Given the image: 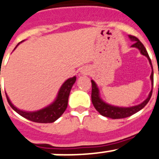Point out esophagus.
<instances>
[{"mask_svg": "<svg viewBox=\"0 0 159 159\" xmlns=\"http://www.w3.org/2000/svg\"><path fill=\"white\" fill-rule=\"evenodd\" d=\"M82 74H86V70H85V71L82 72Z\"/></svg>", "mask_w": 159, "mask_h": 159, "instance_id": "1", "label": "esophagus"}]
</instances>
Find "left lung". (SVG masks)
<instances>
[{
	"label": "left lung",
	"instance_id": "1",
	"mask_svg": "<svg viewBox=\"0 0 159 159\" xmlns=\"http://www.w3.org/2000/svg\"><path fill=\"white\" fill-rule=\"evenodd\" d=\"M129 38L131 41L134 42L133 45H131V47L137 48L140 51L141 54L146 56L147 57V59L149 60V62H150V66H151V68H152V72H151V74H150V80H151L152 89H151V91L149 93L147 98L145 101H143L141 104L137 105V106H130V107H120V106H113V105L105 102L102 99V98H101L98 87L96 82L93 80H91V82H92L91 99H92V103H93V106L98 111L99 114H102V116H105V117H107V118H112V119L127 118V117H129V116L134 114L135 113L139 112V110L144 108L145 106L148 103L150 98H151V95H152L153 85H154V72H153V66L152 63H151V60H150L148 53H147V51H146V48L143 45V43L136 37H134V36L129 35Z\"/></svg>",
	"mask_w": 159,
	"mask_h": 159
}]
</instances>
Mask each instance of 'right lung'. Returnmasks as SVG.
<instances>
[{"mask_svg":"<svg viewBox=\"0 0 159 159\" xmlns=\"http://www.w3.org/2000/svg\"><path fill=\"white\" fill-rule=\"evenodd\" d=\"M17 45L15 47V49L17 47ZM76 78H77L76 76H74L73 78H68L66 80L61 86L56 98L53 102L45 108L41 109L37 111H25V110H19L11 102L10 99L5 93L7 101L12 109L20 116H22L23 118L34 121V122H38V123H51L56 121L57 119H58L67 108L70 90L76 81Z\"/></svg>","mask_w":159,"mask_h":159,"instance_id":"add662e5","label":"right lung"}]
</instances>
